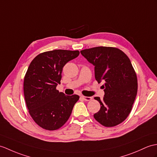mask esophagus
Instances as JSON below:
<instances>
[{
	"label": "esophagus",
	"instance_id": "esophagus-1",
	"mask_svg": "<svg viewBox=\"0 0 157 157\" xmlns=\"http://www.w3.org/2000/svg\"><path fill=\"white\" fill-rule=\"evenodd\" d=\"M81 98L85 101H90L92 99V97H87V96H81Z\"/></svg>",
	"mask_w": 157,
	"mask_h": 157
}]
</instances>
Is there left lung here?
<instances>
[{
	"label": "left lung",
	"mask_w": 157,
	"mask_h": 157,
	"mask_svg": "<svg viewBox=\"0 0 157 157\" xmlns=\"http://www.w3.org/2000/svg\"><path fill=\"white\" fill-rule=\"evenodd\" d=\"M94 65L95 78L103 82L102 100L100 110L94 114L97 121L105 127H113L128 117L137 94L136 72L128 56L122 51L111 47H96L80 52Z\"/></svg>",
	"instance_id": "obj_1"
}]
</instances>
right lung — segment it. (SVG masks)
I'll return each instance as SVG.
<instances>
[{"mask_svg": "<svg viewBox=\"0 0 157 157\" xmlns=\"http://www.w3.org/2000/svg\"><path fill=\"white\" fill-rule=\"evenodd\" d=\"M79 51L56 49L43 52L31 62L24 78V96L32 118L42 128L56 130L67 121L79 96H66L56 89L63 67Z\"/></svg>", "mask_w": 157, "mask_h": 157, "instance_id": "right-lung-1", "label": "right lung"}]
</instances>
